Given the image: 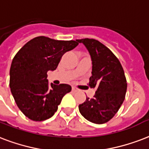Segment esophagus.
<instances>
[{
    "label": "esophagus",
    "instance_id": "esophagus-1",
    "mask_svg": "<svg viewBox=\"0 0 149 149\" xmlns=\"http://www.w3.org/2000/svg\"><path fill=\"white\" fill-rule=\"evenodd\" d=\"M72 91L74 92H77V91H79V89H77L75 86H72Z\"/></svg>",
    "mask_w": 149,
    "mask_h": 149
}]
</instances>
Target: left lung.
<instances>
[{"mask_svg": "<svg viewBox=\"0 0 149 149\" xmlns=\"http://www.w3.org/2000/svg\"><path fill=\"white\" fill-rule=\"evenodd\" d=\"M77 41L91 54L92 76L87 85L96 90L92 98L79 104V112L90 122L102 124L112 119L124 101L127 87L124 71L116 56L100 41L89 38Z\"/></svg>", "mask_w": 149, "mask_h": 149, "instance_id": "left-lung-1", "label": "left lung"}]
</instances>
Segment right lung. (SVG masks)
<instances>
[{
  "label": "right lung",
  "mask_w": 149,
  "mask_h": 149,
  "mask_svg": "<svg viewBox=\"0 0 149 149\" xmlns=\"http://www.w3.org/2000/svg\"><path fill=\"white\" fill-rule=\"evenodd\" d=\"M79 44L77 40H58L37 37L15 55L10 69V88L17 106L33 121L49 119L58 110L70 85L49 84L47 72L55 70L65 52Z\"/></svg>",
  "instance_id": "right-lung-1"
}]
</instances>
